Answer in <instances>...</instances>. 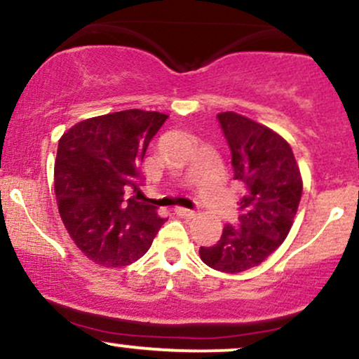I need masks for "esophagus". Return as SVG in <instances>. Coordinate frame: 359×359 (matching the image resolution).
I'll return each instance as SVG.
<instances>
[{"mask_svg":"<svg viewBox=\"0 0 359 359\" xmlns=\"http://www.w3.org/2000/svg\"><path fill=\"white\" fill-rule=\"evenodd\" d=\"M174 212L177 216L180 217H185V219H192V217H196V211H192V209H185V208H180V205H175L174 208Z\"/></svg>","mask_w":359,"mask_h":359,"instance_id":"esophagus-1","label":"esophagus"}]
</instances>
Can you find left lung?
<instances>
[{
    "instance_id": "1",
    "label": "left lung",
    "mask_w": 359,
    "mask_h": 359,
    "mask_svg": "<svg viewBox=\"0 0 359 359\" xmlns=\"http://www.w3.org/2000/svg\"><path fill=\"white\" fill-rule=\"evenodd\" d=\"M231 150L233 179L245 196L238 203V224H226L219 241L201 246V259L224 273L259 265L282 245L302 197V179L294 151L280 135L241 114H217Z\"/></svg>"
}]
</instances>
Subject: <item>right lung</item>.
<instances>
[{"label": "right lung", "mask_w": 359, "mask_h": 359, "mask_svg": "<svg viewBox=\"0 0 359 359\" xmlns=\"http://www.w3.org/2000/svg\"><path fill=\"white\" fill-rule=\"evenodd\" d=\"M167 118L156 111H119L84 119L59 140L53 185L60 217L77 248L97 265L135 263L167 221L154 205L126 199L142 185L140 165Z\"/></svg>", "instance_id": "right-lung-1"}]
</instances>
